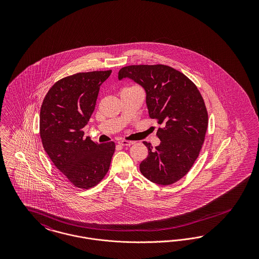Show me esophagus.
<instances>
[{
	"instance_id": "34e87169",
	"label": "esophagus",
	"mask_w": 259,
	"mask_h": 259,
	"mask_svg": "<svg viewBox=\"0 0 259 259\" xmlns=\"http://www.w3.org/2000/svg\"><path fill=\"white\" fill-rule=\"evenodd\" d=\"M118 144L122 147H130L132 145H134V142H131V141H119Z\"/></svg>"
}]
</instances>
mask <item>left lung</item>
Wrapping results in <instances>:
<instances>
[{
  "mask_svg": "<svg viewBox=\"0 0 259 259\" xmlns=\"http://www.w3.org/2000/svg\"><path fill=\"white\" fill-rule=\"evenodd\" d=\"M128 77L146 91L150 118L160 128V145L148 148L140 171L148 181L172 185L190 170L205 140L208 112L196 85L183 73L166 65H132L118 72V79Z\"/></svg>",
  "mask_w": 259,
  "mask_h": 259,
  "instance_id": "1",
  "label": "left lung"
}]
</instances>
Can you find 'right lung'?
I'll return each instance as SVG.
<instances>
[{"mask_svg": "<svg viewBox=\"0 0 259 259\" xmlns=\"http://www.w3.org/2000/svg\"><path fill=\"white\" fill-rule=\"evenodd\" d=\"M111 71L78 73L58 80L44 99L39 113L42 146L55 167L76 187L98 185L109 171L115 145L84 138L102 83Z\"/></svg>", "mask_w": 259, "mask_h": 259, "instance_id": "right-lung-1", "label": "right lung"}]
</instances>
